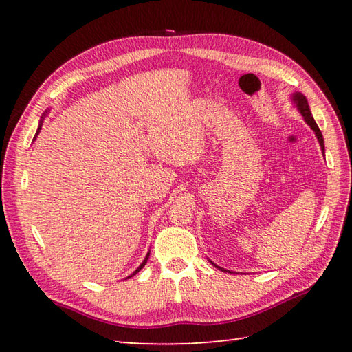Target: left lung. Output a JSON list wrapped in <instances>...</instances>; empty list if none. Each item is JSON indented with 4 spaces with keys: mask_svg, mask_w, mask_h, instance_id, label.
<instances>
[{
    "mask_svg": "<svg viewBox=\"0 0 352 352\" xmlns=\"http://www.w3.org/2000/svg\"><path fill=\"white\" fill-rule=\"evenodd\" d=\"M294 102L296 104V107H298V110H300V113L302 115V118L305 119V122H307L309 125H310V129L315 131V134H316V138H318V140H319V145H320V149H322V153H325V146H324V138H322V133H320V130H319V126H318V124L315 122V119H313V116H311V111H310V107H309V102H307V98H305V96L302 95V94H300V92H296V94H294ZM212 263V261H210ZM213 266H216L214 263H212ZM216 267H219V266H216ZM221 271H226V269H222V267H219ZM226 272H228V271H226Z\"/></svg>",
    "mask_w": 352,
    "mask_h": 352,
    "instance_id": "left-lung-1",
    "label": "left lung"
}]
</instances>
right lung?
I'll return each instance as SVG.
<instances>
[{
	"label": "right lung",
	"mask_w": 352,
	"mask_h": 352,
	"mask_svg": "<svg viewBox=\"0 0 352 352\" xmlns=\"http://www.w3.org/2000/svg\"><path fill=\"white\" fill-rule=\"evenodd\" d=\"M42 119H43V118H42ZM41 129H42V121H41V124H39V129H37V131H36V136H37V134H39V131H41ZM148 257H149V252H148V254H146V257H145V260H144V261H142V263H140V266H139V267H138V269H136V271H134V272H133V274H131V275H130V276H129V278H131V276H133V275H136V274H138V272H139V271H140V269H142V267H144V266H145V263H146V260H148Z\"/></svg>",
	"instance_id": "add662e5"
}]
</instances>
